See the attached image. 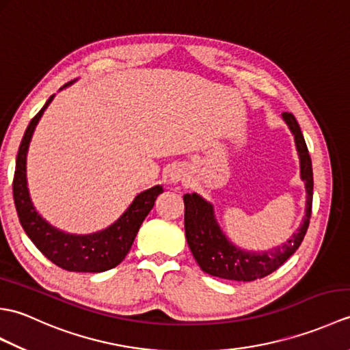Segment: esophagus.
Listing matches in <instances>:
<instances>
[{"instance_id":"obj_1","label":"esophagus","mask_w":350,"mask_h":350,"mask_svg":"<svg viewBox=\"0 0 350 350\" xmlns=\"http://www.w3.org/2000/svg\"><path fill=\"white\" fill-rule=\"evenodd\" d=\"M185 179V174L182 173V171L179 168H174L173 171L170 173V180L171 182H179V180H183Z\"/></svg>"}]
</instances>
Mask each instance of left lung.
I'll list each match as a JSON object with an SVG mask.
<instances>
[{"mask_svg": "<svg viewBox=\"0 0 350 350\" xmlns=\"http://www.w3.org/2000/svg\"><path fill=\"white\" fill-rule=\"evenodd\" d=\"M282 120L293 133L296 150L299 154L301 179L306 183L307 204L306 217L301 227L290 239L267 251H245L234 247L226 234L222 233L217 219H215L213 206L207 203L198 194H185V234L191 248L192 256L202 267V271L224 280L254 281L277 271L286 260L299 248L311 218L313 206V167L306 139L301 132L298 122L292 113H282Z\"/></svg>", "mask_w": 350, "mask_h": 350, "instance_id": "left-lung-1", "label": "left lung"}]
</instances>
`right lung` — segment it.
Returning a JSON list of instances; mask_svg holds the SVG:
<instances>
[{
    "label": "right lung",
    "mask_w": 350,
    "mask_h": 350,
    "mask_svg": "<svg viewBox=\"0 0 350 350\" xmlns=\"http://www.w3.org/2000/svg\"><path fill=\"white\" fill-rule=\"evenodd\" d=\"M72 84V81L64 87ZM54 94L37 113L21 141L16 168L13 177V200L16 206L19 222L29 239L42 254L52 263L70 272H103L113 269L128 254L138 230L146 217L153 209L154 200L163 192L161 185L141 192L108 228L92 234H69L52 227L44 221L33 206L27 187V152L36 124L39 123L43 111L48 108Z\"/></svg>",
    "instance_id": "obj_1"
}]
</instances>
